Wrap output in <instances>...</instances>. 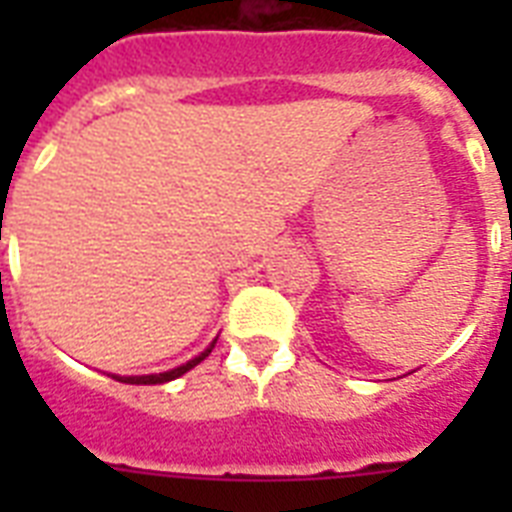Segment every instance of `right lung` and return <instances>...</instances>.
Listing matches in <instances>:
<instances>
[{"mask_svg": "<svg viewBox=\"0 0 512 512\" xmlns=\"http://www.w3.org/2000/svg\"><path fill=\"white\" fill-rule=\"evenodd\" d=\"M212 348H215V342H212V345H209V348L204 350V353H199V356H196V358H191L188 364L177 366V369H170V372L140 374V377H119V374H111V377H114V380H119V382H130V385H162V382L177 380L180 374H185V372H188V369H193V366H196V364H201V361H204V358H207L209 353H212Z\"/></svg>", "mask_w": 512, "mask_h": 512, "instance_id": "right-lung-1", "label": "right lung"}]
</instances>
